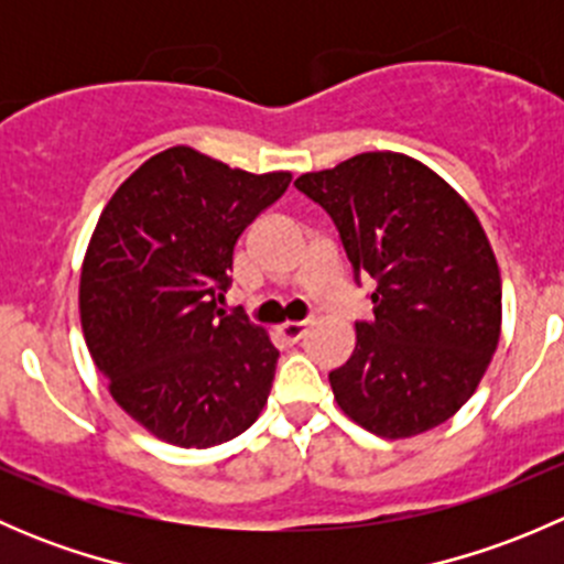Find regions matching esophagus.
Returning a JSON list of instances; mask_svg holds the SVG:
<instances>
[{"label": "esophagus", "mask_w": 564, "mask_h": 564, "mask_svg": "<svg viewBox=\"0 0 564 564\" xmlns=\"http://www.w3.org/2000/svg\"><path fill=\"white\" fill-rule=\"evenodd\" d=\"M305 329H308V322H286L278 327V333H281L283 340H289V344H297L305 335Z\"/></svg>", "instance_id": "esophagus-1"}]
</instances>
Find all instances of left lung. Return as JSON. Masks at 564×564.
Returning a JSON list of instances; mask_svg holds the SVG:
<instances>
[{
	"label": "left lung",
	"instance_id": "8db88e82",
	"mask_svg": "<svg viewBox=\"0 0 564 564\" xmlns=\"http://www.w3.org/2000/svg\"><path fill=\"white\" fill-rule=\"evenodd\" d=\"M300 193L333 218L355 270L373 278V318L329 371L338 406L371 434L406 440L451 420L499 344L502 281L469 204L429 166L362 152L303 174Z\"/></svg>",
	"mask_w": 564,
	"mask_h": 564
}]
</instances>
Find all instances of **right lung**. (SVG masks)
I'll return each mask as SVG.
<instances>
[{
	"instance_id": "right-lung-1",
	"label": "right lung",
	"mask_w": 564,
	"mask_h": 564,
	"mask_svg": "<svg viewBox=\"0 0 564 564\" xmlns=\"http://www.w3.org/2000/svg\"><path fill=\"white\" fill-rule=\"evenodd\" d=\"M289 182L172 147L100 213L78 289L84 338L113 401L169 445L229 442L264 409L278 349L220 303L237 240Z\"/></svg>"
}]
</instances>
